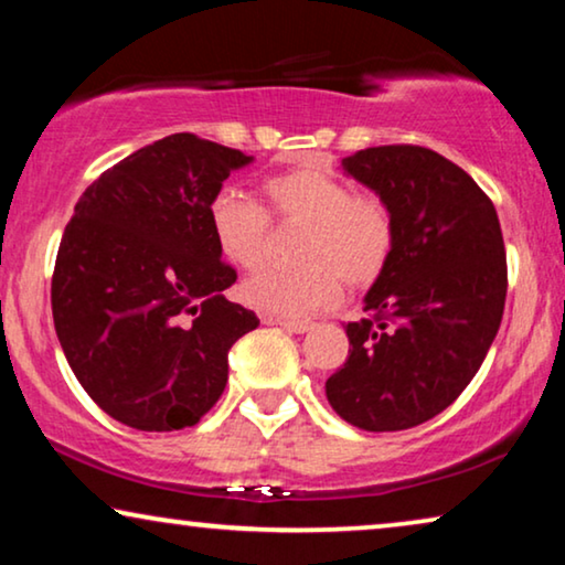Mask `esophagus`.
I'll use <instances>...</instances> for the list:
<instances>
[{
	"mask_svg": "<svg viewBox=\"0 0 565 565\" xmlns=\"http://www.w3.org/2000/svg\"><path fill=\"white\" fill-rule=\"evenodd\" d=\"M262 321L267 327H280L290 334H306V331L313 329V321H296V319H277V316H262Z\"/></svg>",
	"mask_w": 565,
	"mask_h": 565,
	"instance_id": "1",
	"label": "esophagus"
}]
</instances>
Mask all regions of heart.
Listing matches in <instances>:
<instances>
[{
    "label": "heart",
    "instance_id": "heart-1",
    "mask_svg": "<svg viewBox=\"0 0 565 565\" xmlns=\"http://www.w3.org/2000/svg\"><path fill=\"white\" fill-rule=\"evenodd\" d=\"M269 207L285 228H308L300 269H267L244 282L246 303L280 319L327 311L350 288L381 280L396 252V213L377 192L350 184L313 167L290 169L265 182ZM262 203L238 192H218L207 223L221 254L244 269L273 259L275 223Z\"/></svg>",
    "mask_w": 565,
    "mask_h": 565
}]
</instances>
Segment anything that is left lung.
<instances>
[{
    "instance_id": "1",
    "label": "left lung",
    "mask_w": 565,
    "mask_h": 565,
    "mask_svg": "<svg viewBox=\"0 0 565 565\" xmlns=\"http://www.w3.org/2000/svg\"><path fill=\"white\" fill-rule=\"evenodd\" d=\"M344 169L388 200L398 236L367 316L344 327L350 358L327 398L365 431L412 429L445 412L486 360L504 316V236L491 198L437 151L373 146Z\"/></svg>"
}]
</instances>
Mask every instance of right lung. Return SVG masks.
I'll return each mask as SVG.
<instances>
[{
    "mask_svg": "<svg viewBox=\"0 0 565 565\" xmlns=\"http://www.w3.org/2000/svg\"><path fill=\"white\" fill-rule=\"evenodd\" d=\"M238 149L174 134L105 169L74 205L51 308L68 367L113 419L141 431L195 427L228 381V350L259 327L223 290L207 205Z\"/></svg>",
    "mask_w": 565,
    "mask_h": 565,
    "instance_id": "obj_1",
    "label": "right lung"
}]
</instances>
